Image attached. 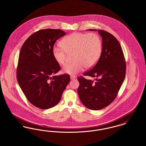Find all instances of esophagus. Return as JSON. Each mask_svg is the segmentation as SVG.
<instances>
[{
    "label": "esophagus",
    "instance_id": "34e87169",
    "mask_svg": "<svg viewBox=\"0 0 146 146\" xmlns=\"http://www.w3.org/2000/svg\"><path fill=\"white\" fill-rule=\"evenodd\" d=\"M76 79V77L74 76H70V79L71 80H74Z\"/></svg>",
    "mask_w": 146,
    "mask_h": 146
}]
</instances>
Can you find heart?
<instances>
[{
	"label": "heart",
	"mask_w": 146,
	"mask_h": 146,
	"mask_svg": "<svg viewBox=\"0 0 146 146\" xmlns=\"http://www.w3.org/2000/svg\"><path fill=\"white\" fill-rule=\"evenodd\" d=\"M61 46L55 45L52 55L56 62L63 66L67 61V54H72L74 61L63 68L64 73L76 75L84 67L90 68L97 63L102 52V41L95 33L74 32L65 36L61 42Z\"/></svg>",
	"instance_id": "obj_1"
}]
</instances>
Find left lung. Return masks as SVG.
Returning <instances> with one entry per match:
<instances>
[{"label":"left lung","mask_w":146,"mask_h":146,"mask_svg":"<svg viewBox=\"0 0 146 146\" xmlns=\"http://www.w3.org/2000/svg\"><path fill=\"white\" fill-rule=\"evenodd\" d=\"M98 31L102 40V49L96 64L83 74L95 80L83 76L79 82L78 94L82 104L91 110H100L111 104L118 95L126 73V62L121 45L111 33Z\"/></svg>","instance_id":"left-lung-1"}]
</instances>
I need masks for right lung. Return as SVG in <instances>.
<instances>
[{"label": "right lung", "mask_w": 146, "mask_h": 146, "mask_svg": "<svg viewBox=\"0 0 146 146\" xmlns=\"http://www.w3.org/2000/svg\"><path fill=\"white\" fill-rule=\"evenodd\" d=\"M65 35L59 29L39 30L26 40L20 52L18 83L28 101L42 110L57 104L70 83L69 74L55 75L61 68L52 55L56 41Z\"/></svg>", "instance_id": "add662e5"}]
</instances>
